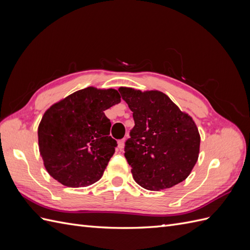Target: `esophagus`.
Listing matches in <instances>:
<instances>
[{"mask_svg":"<svg viewBox=\"0 0 250 250\" xmlns=\"http://www.w3.org/2000/svg\"><path fill=\"white\" fill-rule=\"evenodd\" d=\"M124 146H125V140L124 139L118 141V147H119L120 150H122L124 148Z\"/></svg>","mask_w":250,"mask_h":250,"instance_id":"1","label":"esophagus"}]
</instances>
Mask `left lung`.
Returning a JSON list of instances; mask_svg holds the SVG:
<instances>
[{
	"label": "left lung",
	"instance_id": "1",
	"mask_svg": "<svg viewBox=\"0 0 250 250\" xmlns=\"http://www.w3.org/2000/svg\"><path fill=\"white\" fill-rule=\"evenodd\" d=\"M133 112L125 157L135 183L149 191L184 181L198 160L200 134L193 119L160 90L120 87Z\"/></svg>",
	"mask_w": 250,
	"mask_h": 250
}]
</instances>
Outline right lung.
Here are the masks:
<instances>
[{
    "label": "right lung",
    "mask_w": 250,
    "mask_h": 250,
    "mask_svg": "<svg viewBox=\"0 0 250 250\" xmlns=\"http://www.w3.org/2000/svg\"><path fill=\"white\" fill-rule=\"evenodd\" d=\"M121 102L118 90L93 86L53 104L39 125V146L44 168L58 183L87 187L99 180L115 153L117 142L104 110Z\"/></svg>",
    "instance_id": "add662e5"
}]
</instances>
